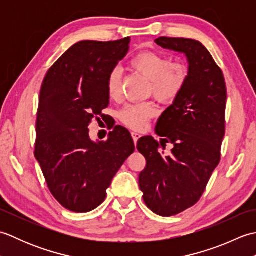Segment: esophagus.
Masks as SVG:
<instances>
[{
  "instance_id": "esophagus-1",
  "label": "esophagus",
  "mask_w": 256,
  "mask_h": 256,
  "mask_svg": "<svg viewBox=\"0 0 256 256\" xmlns=\"http://www.w3.org/2000/svg\"><path fill=\"white\" fill-rule=\"evenodd\" d=\"M131 134H132V138H133L134 143H135V145H136V143H138V138H140V133H138V132H132Z\"/></svg>"
}]
</instances>
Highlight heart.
I'll use <instances>...</instances> for the list:
<instances>
[{"mask_svg":"<svg viewBox=\"0 0 256 256\" xmlns=\"http://www.w3.org/2000/svg\"><path fill=\"white\" fill-rule=\"evenodd\" d=\"M132 69L150 80V94L160 102H172L182 94L189 78V69L182 62H172L170 57L155 52H140L132 58ZM106 92L112 100L122 96V77L118 69H113L106 78ZM156 114L153 102L128 103L118 113L124 125L133 130H142Z\"/></svg>","mask_w":256,"mask_h":256,"instance_id":"heart-1","label":"heart"}]
</instances>
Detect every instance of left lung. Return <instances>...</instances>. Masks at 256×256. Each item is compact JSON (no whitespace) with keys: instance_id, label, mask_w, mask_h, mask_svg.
<instances>
[{"instance_id":"1","label":"left lung","mask_w":256,"mask_h":256,"mask_svg":"<svg viewBox=\"0 0 256 256\" xmlns=\"http://www.w3.org/2000/svg\"><path fill=\"white\" fill-rule=\"evenodd\" d=\"M166 50L184 52L189 62L187 84L157 121L160 145H174L170 156L160 153L152 136L140 138L138 150L146 158L138 177L145 204L162 216L192 206L204 192L221 158L226 133V86L221 68L200 42L160 37Z\"/></svg>"}]
</instances>
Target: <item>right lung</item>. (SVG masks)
<instances>
[{"label": "right lung", "mask_w": 256, "mask_h": 256, "mask_svg": "<svg viewBox=\"0 0 256 256\" xmlns=\"http://www.w3.org/2000/svg\"><path fill=\"white\" fill-rule=\"evenodd\" d=\"M131 38L82 40L48 69L36 118L34 154L52 194L64 208L89 212L106 197L113 177L134 150L126 128L116 125L108 138H89L92 118L108 106L106 78L128 50Z\"/></svg>", "instance_id": "right-lung-1"}]
</instances>
